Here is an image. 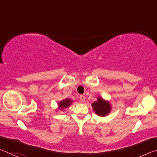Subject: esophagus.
Segmentation results:
<instances>
[{
	"label": "esophagus",
	"mask_w": 157,
	"mask_h": 157,
	"mask_svg": "<svg viewBox=\"0 0 157 157\" xmlns=\"http://www.w3.org/2000/svg\"><path fill=\"white\" fill-rule=\"evenodd\" d=\"M79 98H80V100L82 101V102H85V100H86V98H85V96H84V95H81L80 96H79Z\"/></svg>",
	"instance_id": "esophagus-1"
}]
</instances>
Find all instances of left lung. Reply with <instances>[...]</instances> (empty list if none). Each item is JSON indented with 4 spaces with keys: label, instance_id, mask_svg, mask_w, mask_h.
<instances>
[{
    "label": "left lung",
    "instance_id": "8db88e82",
    "mask_svg": "<svg viewBox=\"0 0 157 157\" xmlns=\"http://www.w3.org/2000/svg\"><path fill=\"white\" fill-rule=\"evenodd\" d=\"M91 106L95 113L101 117L108 116L112 109L109 101L106 100L100 96L97 97V100L93 102Z\"/></svg>",
    "mask_w": 157,
    "mask_h": 157
}]
</instances>
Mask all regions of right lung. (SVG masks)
<instances>
[{
    "instance_id": "obj_1",
    "label": "right lung",
    "mask_w": 157,
    "mask_h": 157,
    "mask_svg": "<svg viewBox=\"0 0 157 157\" xmlns=\"http://www.w3.org/2000/svg\"><path fill=\"white\" fill-rule=\"evenodd\" d=\"M73 100L72 99H69V98H66V99H63V100L60 101V102H58L57 106L58 108L57 109L59 110H63L64 109H66L70 107V106L73 104Z\"/></svg>"
}]
</instances>
